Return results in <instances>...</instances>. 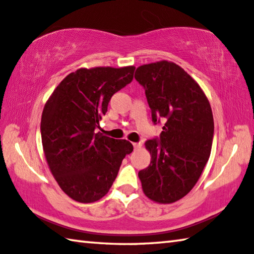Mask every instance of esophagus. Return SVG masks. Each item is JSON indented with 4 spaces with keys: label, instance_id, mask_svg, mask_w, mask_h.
I'll return each instance as SVG.
<instances>
[{
    "label": "esophagus",
    "instance_id": "34e87169",
    "mask_svg": "<svg viewBox=\"0 0 254 254\" xmlns=\"http://www.w3.org/2000/svg\"><path fill=\"white\" fill-rule=\"evenodd\" d=\"M132 144H133V147H134V149H139V148L142 147V143H141V142H134Z\"/></svg>",
    "mask_w": 254,
    "mask_h": 254
}]
</instances>
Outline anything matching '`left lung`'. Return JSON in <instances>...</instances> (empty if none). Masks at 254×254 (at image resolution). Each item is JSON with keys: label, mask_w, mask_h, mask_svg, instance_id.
<instances>
[{"label": "left lung", "mask_w": 254, "mask_h": 254, "mask_svg": "<svg viewBox=\"0 0 254 254\" xmlns=\"http://www.w3.org/2000/svg\"><path fill=\"white\" fill-rule=\"evenodd\" d=\"M134 77L143 86L153 123L165 122L160 136L144 143L151 161L139 171L143 192L157 203H174L191 190L208 161L212 109L200 86L175 63L140 66Z\"/></svg>", "instance_id": "left-lung-1"}]
</instances>
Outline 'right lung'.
Masks as SVG:
<instances>
[{"label":"right lung","instance_id":"obj_1","mask_svg":"<svg viewBox=\"0 0 254 254\" xmlns=\"http://www.w3.org/2000/svg\"><path fill=\"white\" fill-rule=\"evenodd\" d=\"M134 66L80 68L47 101L41 117L42 148L63 191L79 203L107 194L122 160L133 151L127 140L95 133L111 97L130 84Z\"/></svg>","mask_w":254,"mask_h":254}]
</instances>
